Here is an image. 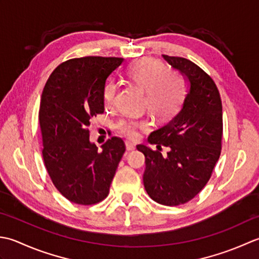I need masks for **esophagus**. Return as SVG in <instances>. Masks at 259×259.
<instances>
[{
  "mask_svg": "<svg viewBox=\"0 0 259 259\" xmlns=\"http://www.w3.org/2000/svg\"><path fill=\"white\" fill-rule=\"evenodd\" d=\"M125 145H126V150H127L128 152H130V151H133V150H135V149H136L135 144L131 143V142H126Z\"/></svg>",
  "mask_w": 259,
  "mask_h": 259,
  "instance_id": "1",
  "label": "esophagus"
}]
</instances>
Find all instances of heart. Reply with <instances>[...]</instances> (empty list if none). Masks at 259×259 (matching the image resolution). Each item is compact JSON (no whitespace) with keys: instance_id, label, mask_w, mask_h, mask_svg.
<instances>
[{"instance_id":"b5f03b06","label":"heart","mask_w":259,"mask_h":259,"mask_svg":"<svg viewBox=\"0 0 259 259\" xmlns=\"http://www.w3.org/2000/svg\"><path fill=\"white\" fill-rule=\"evenodd\" d=\"M126 73L132 81L145 89V104L156 117L171 118L181 109L187 96V82L179 71L167 70L162 61L145 57L132 63ZM116 92L117 83L108 79L103 88V99L107 106L114 104ZM147 126L142 119L120 118L116 122L115 128L119 135L134 140L139 135V130Z\"/></svg>"}]
</instances>
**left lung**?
I'll return each instance as SVG.
<instances>
[{
	"mask_svg": "<svg viewBox=\"0 0 259 259\" xmlns=\"http://www.w3.org/2000/svg\"><path fill=\"white\" fill-rule=\"evenodd\" d=\"M163 57L188 77L190 92L180 112L149 136L157 150L136 147L145 155L147 194L173 207L192 200L210 180L223 146V105L213 79L198 65L186 58ZM162 146L171 149L166 157Z\"/></svg>",
	"mask_w": 259,
	"mask_h": 259,
	"instance_id": "8db88e82",
	"label": "left lung"
}]
</instances>
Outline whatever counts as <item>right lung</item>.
Returning <instances> with one entry per match:
<instances>
[{"label": "right lung", "mask_w": 259, "mask_h": 259, "mask_svg": "<svg viewBox=\"0 0 259 259\" xmlns=\"http://www.w3.org/2000/svg\"><path fill=\"white\" fill-rule=\"evenodd\" d=\"M124 61L116 57L73 58L52 71L41 95L42 157L54 186L70 202L92 205L108 196L125 152L112 137L103 150L89 142V125L104 113L103 88Z\"/></svg>", "instance_id": "add662e5"}]
</instances>
